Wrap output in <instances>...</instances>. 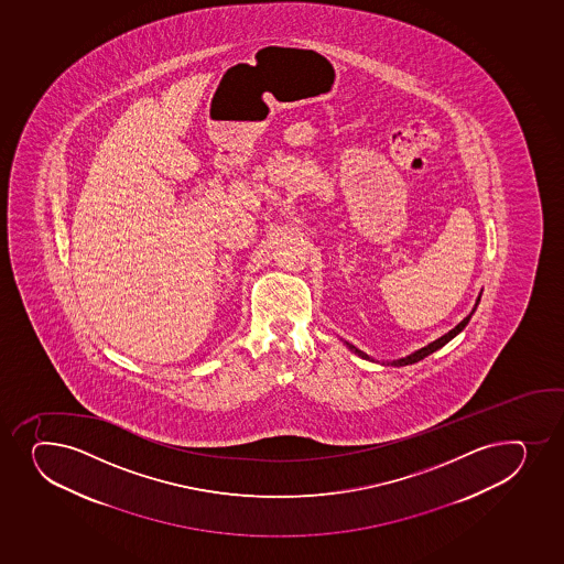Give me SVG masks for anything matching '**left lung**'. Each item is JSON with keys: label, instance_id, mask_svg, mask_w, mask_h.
<instances>
[{"label": "left lung", "instance_id": "1", "mask_svg": "<svg viewBox=\"0 0 564 564\" xmlns=\"http://www.w3.org/2000/svg\"><path fill=\"white\" fill-rule=\"evenodd\" d=\"M480 302V294L479 297H477V303H475V307H473L471 313L464 318V321L458 324V326L453 327L448 334L443 335V337H440V339L434 340V343H431V345L424 346V348H421V350H415L413 354H410V356H406V358H400V359H393V361H383V365H394V367H404V365H412L417 364V361H421V359L426 358V356H431L432 351L440 350L442 346L447 345L448 340L455 339L456 335L460 334L462 329L467 326V322H469V318H471L473 313H475V310H477V305H479ZM346 346L350 348L354 354H358L359 358L364 359H370L372 361V358H369L365 351L358 350L356 346H351L350 343H346Z\"/></svg>", "mask_w": 564, "mask_h": 564}]
</instances>
